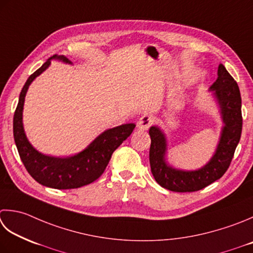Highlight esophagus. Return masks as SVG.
I'll return each mask as SVG.
<instances>
[{"label":"esophagus","instance_id":"1","mask_svg":"<svg viewBox=\"0 0 253 253\" xmlns=\"http://www.w3.org/2000/svg\"><path fill=\"white\" fill-rule=\"evenodd\" d=\"M153 123H155V117L151 115H148V114H145V115H142L139 118V121H138L137 127L139 130H147Z\"/></svg>","mask_w":253,"mask_h":253}]
</instances>
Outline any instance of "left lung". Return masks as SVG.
Instances as JSON below:
<instances>
[{
  "instance_id": "left-lung-1",
  "label": "left lung",
  "mask_w": 253,
  "mask_h": 253,
  "mask_svg": "<svg viewBox=\"0 0 253 253\" xmlns=\"http://www.w3.org/2000/svg\"><path fill=\"white\" fill-rule=\"evenodd\" d=\"M217 74L218 78L210 90L214 93L219 104L224 127L218 146L207 165L195 171H183L170 167L166 161L167 139L165 133L159 127H150L149 161L151 172L158 184L167 190L185 193L204 189L225 174L234 158L242 130L240 91L238 84L226 70L224 64H219Z\"/></svg>"
}]
</instances>
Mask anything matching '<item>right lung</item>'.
Masks as SVG:
<instances>
[{
    "mask_svg": "<svg viewBox=\"0 0 253 253\" xmlns=\"http://www.w3.org/2000/svg\"><path fill=\"white\" fill-rule=\"evenodd\" d=\"M51 59L72 63L64 56L54 54L27 79L19 94L13 118V133L21 160L27 172L39 184L57 190L78 189L100 177L110 162L113 152L131 135L135 124H124L107 129L78 155L68 158L44 156L29 143L23 127V106L31 83L50 64Z\"/></svg>",
    "mask_w": 253,
    "mask_h": 253,
    "instance_id": "add662e5",
    "label": "right lung"
}]
</instances>
